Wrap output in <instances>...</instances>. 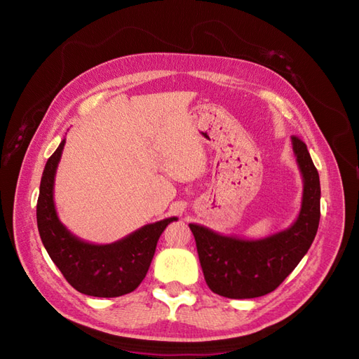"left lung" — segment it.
<instances>
[{
  "mask_svg": "<svg viewBox=\"0 0 359 359\" xmlns=\"http://www.w3.org/2000/svg\"><path fill=\"white\" fill-rule=\"evenodd\" d=\"M302 175L301 210L287 229L260 240L222 235L190 223L208 287L226 298L264 297L277 289L306 256L320 220V181L306 144L292 137Z\"/></svg>",
  "mask_w": 359,
  "mask_h": 359,
  "instance_id": "left-lung-1",
  "label": "left lung"
}]
</instances>
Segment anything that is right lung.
I'll return each mask as SVG.
<instances>
[{"instance_id": "1", "label": "right lung", "mask_w": 359, "mask_h": 359, "mask_svg": "<svg viewBox=\"0 0 359 359\" xmlns=\"http://www.w3.org/2000/svg\"><path fill=\"white\" fill-rule=\"evenodd\" d=\"M66 139L43 170L37 201V227L52 262L81 293L97 298H115L133 292L145 278L160 235L178 220L169 217L149 223L111 244H93L73 235L61 223L53 202L55 173Z\"/></svg>"}]
</instances>
